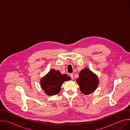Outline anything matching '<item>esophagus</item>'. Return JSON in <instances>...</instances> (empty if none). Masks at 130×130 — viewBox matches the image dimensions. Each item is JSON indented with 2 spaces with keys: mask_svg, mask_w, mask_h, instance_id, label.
<instances>
[{
  "mask_svg": "<svg viewBox=\"0 0 130 130\" xmlns=\"http://www.w3.org/2000/svg\"><path fill=\"white\" fill-rule=\"evenodd\" d=\"M70 78H71V79H72V80H73V79H74L73 75L72 73H70Z\"/></svg>",
  "mask_w": 130,
  "mask_h": 130,
  "instance_id": "1",
  "label": "esophagus"
}]
</instances>
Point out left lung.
Wrapping results in <instances>:
<instances>
[{
  "mask_svg": "<svg viewBox=\"0 0 130 130\" xmlns=\"http://www.w3.org/2000/svg\"><path fill=\"white\" fill-rule=\"evenodd\" d=\"M77 82L81 92L85 95L94 91L99 84L97 76L88 68H85L80 71Z\"/></svg>",
  "mask_w": 130,
  "mask_h": 130,
  "instance_id": "8db88e82",
  "label": "left lung"
}]
</instances>
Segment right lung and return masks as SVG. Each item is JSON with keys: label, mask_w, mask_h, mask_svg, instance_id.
Masks as SVG:
<instances>
[{"label": "right lung", "mask_w": 130, "mask_h": 130, "mask_svg": "<svg viewBox=\"0 0 130 130\" xmlns=\"http://www.w3.org/2000/svg\"><path fill=\"white\" fill-rule=\"evenodd\" d=\"M70 79V78L65 74L62 75L59 71L51 69L47 75L42 79L41 87L47 95H54L58 94L61 90L63 83Z\"/></svg>", "instance_id": "obj_1"}]
</instances>
